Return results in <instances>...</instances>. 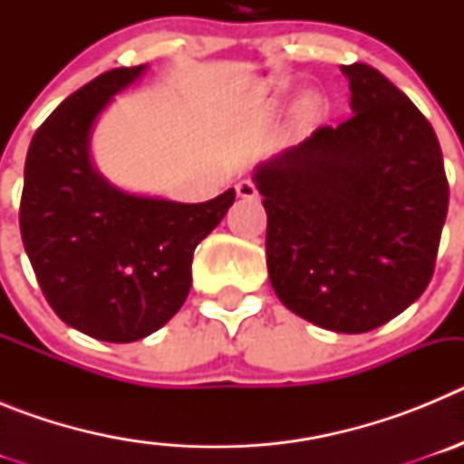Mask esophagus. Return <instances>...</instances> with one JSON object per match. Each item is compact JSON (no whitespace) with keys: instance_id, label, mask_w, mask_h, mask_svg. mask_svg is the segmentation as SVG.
Masks as SVG:
<instances>
[{"instance_id":"obj_1","label":"esophagus","mask_w":464,"mask_h":464,"mask_svg":"<svg viewBox=\"0 0 464 464\" xmlns=\"http://www.w3.org/2000/svg\"><path fill=\"white\" fill-rule=\"evenodd\" d=\"M237 195L244 197V199H256L257 186L251 181V179H244V181L237 183Z\"/></svg>"}]
</instances>
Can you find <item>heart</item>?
Segmentation results:
<instances>
[{
	"label": "heart",
	"mask_w": 464,
	"mask_h": 464,
	"mask_svg": "<svg viewBox=\"0 0 464 464\" xmlns=\"http://www.w3.org/2000/svg\"><path fill=\"white\" fill-rule=\"evenodd\" d=\"M315 111H318V100L315 97H304L302 104H299V118L302 121H311L315 116Z\"/></svg>",
	"instance_id": "1"
}]
</instances>
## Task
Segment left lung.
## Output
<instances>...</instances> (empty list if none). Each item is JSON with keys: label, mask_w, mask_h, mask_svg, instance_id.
Returning <instances> with one entry per match:
<instances>
[{"label": "left lung", "mask_w": 464, "mask_h": 464, "mask_svg": "<svg viewBox=\"0 0 464 464\" xmlns=\"http://www.w3.org/2000/svg\"><path fill=\"white\" fill-rule=\"evenodd\" d=\"M353 116L256 169L274 293L318 327L360 334L428 288L449 181L428 118L383 73L342 67Z\"/></svg>", "instance_id": "8db88e82"}]
</instances>
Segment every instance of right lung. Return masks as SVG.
Instances as JSON below:
<instances>
[{"label":"right lung","instance_id":"obj_1","mask_svg":"<svg viewBox=\"0 0 464 464\" xmlns=\"http://www.w3.org/2000/svg\"><path fill=\"white\" fill-rule=\"evenodd\" d=\"M143 69H111L69 94L24 162L20 235L41 293L67 325L100 342L149 337L181 309L192 253L235 202L232 188L202 204L130 195L94 171L90 130Z\"/></svg>","mask_w":464,"mask_h":464}]
</instances>
